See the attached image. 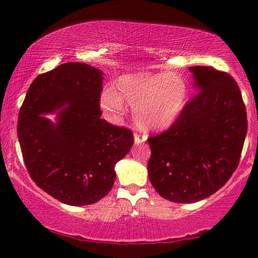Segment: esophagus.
<instances>
[{"label":"esophagus","instance_id":"obj_1","mask_svg":"<svg viewBox=\"0 0 258 258\" xmlns=\"http://www.w3.org/2000/svg\"><path fill=\"white\" fill-rule=\"evenodd\" d=\"M146 140H147V136H142V134H138L136 133L134 134V144L136 145H140L142 144V142H145Z\"/></svg>","mask_w":258,"mask_h":258}]
</instances>
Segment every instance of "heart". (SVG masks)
<instances>
[{"label": "heart", "mask_w": 258, "mask_h": 258, "mask_svg": "<svg viewBox=\"0 0 258 258\" xmlns=\"http://www.w3.org/2000/svg\"><path fill=\"white\" fill-rule=\"evenodd\" d=\"M187 94L186 81L176 73L144 72L121 76L116 91H103L101 105L107 113L118 114L127 103L134 107V119L139 127L163 131L174 125L182 114Z\"/></svg>", "instance_id": "b5f03b06"}]
</instances>
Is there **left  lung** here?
<instances>
[{
    "label": "left lung",
    "mask_w": 258,
    "mask_h": 258,
    "mask_svg": "<svg viewBox=\"0 0 258 258\" xmlns=\"http://www.w3.org/2000/svg\"><path fill=\"white\" fill-rule=\"evenodd\" d=\"M197 91L174 125L148 139V177L161 197L203 201L227 183L247 136V112L232 76L212 67H190Z\"/></svg>",
    "instance_id": "1"
}]
</instances>
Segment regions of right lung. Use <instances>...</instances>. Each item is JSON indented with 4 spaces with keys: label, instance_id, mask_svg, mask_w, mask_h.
<instances>
[{
    "label": "right lung",
    "instance_id": "right-lung-1",
    "mask_svg": "<svg viewBox=\"0 0 258 258\" xmlns=\"http://www.w3.org/2000/svg\"><path fill=\"white\" fill-rule=\"evenodd\" d=\"M103 72L82 62L60 64L38 76L19 110L17 136L31 178L71 206L98 202L116 180V163L133 134L102 119ZM56 113L51 121L45 114Z\"/></svg>",
    "mask_w": 258,
    "mask_h": 258
}]
</instances>
